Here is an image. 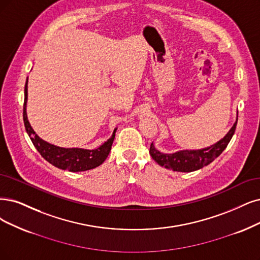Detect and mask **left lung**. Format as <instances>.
<instances>
[{"instance_id":"8db88e82","label":"left lung","mask_w":260,"mask_h":260,"mask_svg":"<svg viewBox=\"0 0 260 260\" xmlns=\"http://www.w3.org/2000/svg\"><path fill=\"white\" fill-rule=\"evenodd\" d=\"M237 123L238 120L234 124L232 129L228 132L227 135L222 140H219L215 145L209 148L191 151L185 150L172 153V154H164V153H160L159 151H157L152 142L150 146V155L158 165L174 171L190 172L198 170L209 165L211 161H213L217 156L222 154V152L226 149L229 141L232 140L234 136L237 127Z\"/></svg>"}]
</instances>
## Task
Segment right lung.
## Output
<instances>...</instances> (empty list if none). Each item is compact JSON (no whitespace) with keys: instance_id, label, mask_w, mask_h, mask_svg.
<instances>
[{"instance_id":"right-lung-1","label":"right lung","mask_w":260,"mask_h":260,"mask_svg":"<svg viewBox=\"0 0 260 260\" xmlns=\"http://www.w3.org/2000/svg\"><path fill=\"white\" fill-rule=\"evenodd\" d=\"M26 101H27V79L24 86V104H23V122L28 137L31 138L34 147L40 152V154L51 165L72 172L85 171L100 166L107 158L109 152L111 150L112 142L115 136V128L113 131L112 136L106 141L104 145L95 150H85V149H66L60 148L53 145H50L43 139L38 137L26 117Z\"/></svg>"}]
</instances>
